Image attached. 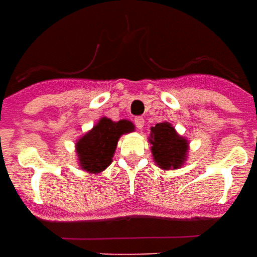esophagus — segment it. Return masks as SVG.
<instances>
[{
	"instance_id": "obj_1",
	"label": "esophagus",
	"mask_w": 257,
	"mask_h": 257,
	"mask_svg": "<svg viewBox=\"0 0 257 257\" xmlns=\"http://www.w3.org/2000/svg\"><path fill=\"white\" fill-rule=\"evenodd\" d=\"M135 124H137V127L138 128H143V126H145V119L142 118V116H138V118H135Z\"/></svg>"
}]
</instances>
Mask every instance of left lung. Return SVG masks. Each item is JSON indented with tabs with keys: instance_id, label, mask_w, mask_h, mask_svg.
<instances>
[{
	"instance_id": "1",
	"label": "left lung",
	"mask_w": 257,
	"mask_h": 257,
	"mask_svg": "<svg viewBox=\"0 0 257 257\" xmlns=\"http://www.w3.org/2000/svg\"><path fill=\"white\" fill-rule=\"evenodd\" d=\"M149 142L153 159L162 170H178L188 158L190 142L178 134L170 122L157 123L151 127Z\"/></svg>"
}]
</instances>
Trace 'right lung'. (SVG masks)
<instances>
[{"label":"right lung","mask_w":257,"mask_h":257,"mask_svg":"<svg viewBox=\"0 0 257 257\" xmlns=\"http://www.w3.org/2000/svg\"><path fill=\"white\" fill-rule=\"evenodd\" d=\"M135 130L134 123L127 119L114 122L102 116L75 143L79 167L89 174H100L111 164L119 138Z\"/></svg>","instance_id":"right-lung-1"}]
</instances>
